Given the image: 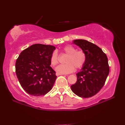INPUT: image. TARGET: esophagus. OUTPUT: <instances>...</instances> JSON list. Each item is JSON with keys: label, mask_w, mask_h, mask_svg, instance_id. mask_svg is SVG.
<instances>
[{"label": "esophagus", "mask_w": 125, "mask_h": 125, "mask_svg": "<svg viewBox=\"0 0 125 125\" xmlns=\"http://www.w3.org/2000/svg\"><path fill=\"white\" fill-rule=\"evenodd\" d=\"M56 76H60V75H62L63 74H60V73H56Z\"/></svg>", "instance_id": "1"}]
</instances>
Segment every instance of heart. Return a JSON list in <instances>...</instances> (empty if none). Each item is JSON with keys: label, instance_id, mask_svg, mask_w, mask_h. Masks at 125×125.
<instances>
[{"label": "heart", "instance_id": "obj_1", "mask_svg": "<svg viewBox=\"0 0 125 125\" xmlns=\"http://www.w3.org/2000/svg\"><path fill=\"white\" fill-rule=\"evenodd\" d=\"M63 52L68 55L65 59V64L60 65L56 68V71L60 74H68L73 72L74 67L77 69L81 68L85 64L86 61V55L83 51H76L72 45L65 46L62 49ZM50 62L52 66H55L59 62L58 54L54 51L51 54Z\"/></svg>", "mask_w": 125, "mask_h": 125}]
</instances>
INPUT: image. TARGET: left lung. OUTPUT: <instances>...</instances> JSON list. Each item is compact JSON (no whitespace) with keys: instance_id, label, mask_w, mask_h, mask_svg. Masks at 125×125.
<instances>
[{"instance_id":"8db88e82","label":"left lung","mask_w":125,"mask_h":125,"mask_svg":"<svg viewBox=\"0 0 125 125\" xmlns=\"http://www.w3.org/2000/svg\"><path fill=\"white\" fill-rule=\"evenodd\" d=\"M72 42L85 53L86 61L76 74L77 80L71 90L78 97H91L101 89L109 75L108 59L100 47L88 41L77 39Z\"/></svg>"}]
</instances>
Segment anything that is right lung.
<instances>
[{
	"label": "right lung",
	"instance_id": "add662e5",
	"mask_svg": "<svg viewBox=\"0 0 125 125\" xmlns=\"http://www.w3.org/2000/svg\"><path fill=\"white\" fill-rule=\"evenodd\" d=\"M55 47L36 44L20 53L16 60L17 77L23 89L34 96L45 95L52 89L57 76L50 58Z\"/></svg>",
	"mask_w": 125,
	"mask_h": 125
}]
</instances>
